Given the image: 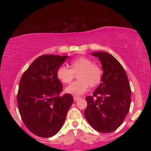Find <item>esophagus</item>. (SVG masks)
<instances>
[{"mask_svg":"<svg viewBox=\"0 0 151 151\" xmlns=\"http://www.w3.org/2000/svg\"><path fill=\"white\" fill-rule=\"evenodd\" d=\"M74 101H78V100L79 99H80V97H79V96H74Z\"/></svg>","mask_w":151,"mask_h":151,"instance_id":"esophagus-1","label":"esophagus"}]
</instances>
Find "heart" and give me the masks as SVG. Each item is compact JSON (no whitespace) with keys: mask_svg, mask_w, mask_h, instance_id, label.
Instances as JSON below:
<instances>
[{"mask_svg":"<svg viewBox=\"0 0 151 151\" xmlns=\"http://www.w3.org/2000/svg\"><path fill=\"white\" fill-rule=\"evenodd\" d=\"M77 75L79 80L72 83L65 89L67 93L73 95H81L89 89L98 85L101 79V69L93 64L92 60L80 57L70 62V69L61 66L57 71V77L62 84H69Z\"/></svg>","mask_w":151,"mask_h":151,"instance_id":"heart-1","label":"heart"}]
</instances>
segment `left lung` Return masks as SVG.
I'll return each mask as SVG.
<instances>
[{"mask_svg":"<svg viewBox=\"0 0 151 151\" xmlns=\"http://www.w3.org/2000/svg\"><path fill=\"white\" fill-rule=\"evenodd\" d=\"M102 65L101 84L92 96L86 97V119L93 129L101 133H111L124 122L131 105V90L127 74L112 55L95 52Z\"/></svg>","mask_w":151,"mask_h":151,"instance_id":"obj_1","label":"left lung"}]
</instances>
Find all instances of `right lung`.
<instances>
[{
    "instance_id": "obj_1",
    "label": "right lung",
    "mask_w": 151,
    "mask_h": 151,
    "mask_svg": "<svg viewBox=\"0 0 151 151\" xmlns=\"http://www.w3.org/2000/svg\"><path fill=\"white\" fill-rule=\"evenodd\" d=\"M68 56L44 55L22 74L17 95L20 116L30 132L42 138L58 133L74 99L70 93L60 96L62 84L57 71Z\"/></svg>"
}]
</instances>
